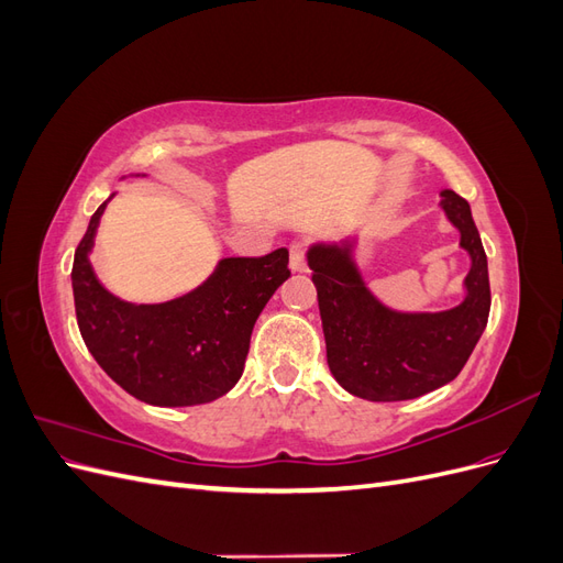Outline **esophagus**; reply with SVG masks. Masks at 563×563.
<instances>
[{
  "mask_svg": "<svg viewBox=\"0 0 563 563\" xmlns=\"http://www.w3.org/2000/svg\"><path fill=\"white\" fill-rule=\"evenodd\" d=\"M288 267H291V272H305V267H308L302 244H291V249H288Z\"/></svg>",
  "mask_w": 563,
  "mask_h": 563,
  "instance_id": "obj_1",
  "label": "esophagus"
}]
</instances>
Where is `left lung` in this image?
Segmentation results:
<instances>
[{"label":"left lung","instance_id":"1","mask_svg":"<svg viewBox=\"0 0 563 563\" xmlns=\"http://www.w3.org/2000/svg\"><path fill=\"white\" fill-rule=\"evenodd\" d=\"M439 197L441 211L460 232V249L470 255L465 296L451 310L404 312L385 305L356 263V234L308 249L329 368L354 397L404 401L428 395L463 371L486 329L490 286L479 230L463 197L453 190Z\"/></svg>","mask_w":563,"mask_h":563}]
</instances>
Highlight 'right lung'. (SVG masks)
Returning a JSON list of instances; mask_svg holds the SVG:
<instances>
[{"label": "right lung", "instance_id": "right-lung-1", "mask_svg": "<svg viewBox=\"0 0 563 563\" xmlns=\"http://www.w3.org/2000/svg\"><path fill=\"white\" fill-rule=\"evenodd\" d=\"M112 197L91 216L75 251L73 294L84 343L119 387L145 404L197 406L228 395L244 373L255 319L291 277L288 251L220 258L192 291L166 302H129L110 294L91 265Z\"/></svg>", "mask_w": 563, "mask_h": 563}]
</instances>
